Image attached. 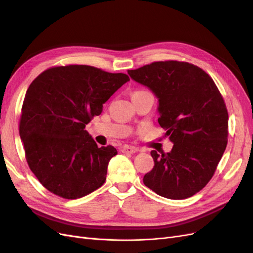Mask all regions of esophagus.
I'll use <instances>...</instances> for the list:
<instances>
[{"instance_id":"34e87169","label":"esophagus","mask_w":253,"mask_h":253,"mask_svg":"<svg viewBox=\"0 0 253 253\" xmlns=\"http://www.w3.org/2000/svg\"><path fill=\"white\" fill-rule=\"evenodd\" d=\"M121 152L125 153V154H134L137 152V149L135 147H131V145H124L121 148Z\"/></svg>"}]
</instances>
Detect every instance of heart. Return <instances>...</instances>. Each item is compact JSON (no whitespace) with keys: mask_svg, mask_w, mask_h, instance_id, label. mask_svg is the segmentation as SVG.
<instances>
[{"mask_svg":"<svg viewBox=\"0 0 253 253\" xmlns=\"http://www.w3.org/2000/svg\"><path fill=\"white\" fill-rule=\"evenodd\" d=\"M144 93H149V91H148V90H145V89H138V90L134 91L132 96H135V95H140V94H144Z\"/></svg>","mask_w":253,"mask_h":253,"instance_id":"b5f03b06","label":"heart"}]
</instances>
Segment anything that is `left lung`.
Listing matches in <instances>:
<instances>
[{
    "mask_svg": "<svg viewBox=\"0 0 253 253\" xmlns=\"http://www.w3.org/2000/svg\"><path fill=\"white\" fill-rule=\"evenodd\" d=\"M127 74L158 98V124L174 143L167 154L151 152L154 168L143 183L170 200L193 196L212 178L228 142V112L217 86L202 68L179 61Z\"/></svg>",
    "mask_w": 253,
    "mask_h": 253,
    "instance_id": "1",
    "label": "left lung"
}]
</instances>
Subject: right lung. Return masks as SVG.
<instances>
[{
  "instance_id": "1",
  "label": "right lung",
  "mask_w": 253,
  "mask_h": 253,
  "mask_svg": "<svg viewBox=\"0 0 253 253\" xmlns=\"http://www.w3.org/2000/svg\"><path fill=\"white\" fill-rule=\"evenodd\" d=\"M127 81L126 74L66 65L48 68L30 84L20 137L30 170L51 193L77 200L103 185L117 150L99 148L84 128Z\"/></svg>"
}]
</instances>
